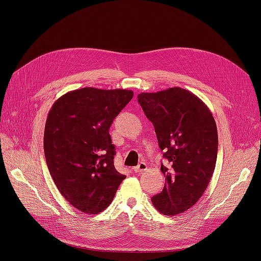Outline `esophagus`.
Segmentation results:
<instances>
[{
    "label": "esophagus",
    "mask_w": 261,
    "mask_h": 261,
    "mask_svg": "<svg viewBox=\"0 0 261 261\" xmlns=\"http://www.w3.org/2000/svg\"><path fill=\"white\" fill-rule=\"evenodd\" d=\"M147 164L146 163H144V162H142V163H140L138 166L136 167H134L133 168V170L135 171V172H144V171H146L147 170Z\"/></svg>",
    "instance_id": "obj_1"
}]
</instances>
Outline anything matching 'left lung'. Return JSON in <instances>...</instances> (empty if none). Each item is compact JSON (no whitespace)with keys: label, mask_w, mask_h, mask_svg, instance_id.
Returning <instances> with one entry per match:
<instances>
[{"label":"left lung","mask_w":261,"mask_h":261,"mask_svg":"<svg viewBox=\"0 0 261 261\" xmlns=\"http://www.w3.org/2000/svg\"><path fill=\"white\" fill-rule=\"evenodd\" d=\"M139 102L155 129L159 146L169 167L162 193L151 198L163 215L175 216L193 207L207 188L218 152L216 121L198 96L182 88L141 93Z\"/></svg>","instance_id":"1"}]
</instances>
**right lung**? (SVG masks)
Here are the masks:
<instances>
[{
  "label": "right lung",
  "instance_id": "obj_1",
  "mask_svg": "<svg viewBox=\"0 0 261 261\" xmlns=\"http://www.w3.org/2000/svg\"><path fill=\"white\" fill-rule=\"evenodd\" d=\"M131 90L82 88L54 102L44 129L47 168L64 199L86 214L105 211L126 176L114 167L109 129Z\"/></svg>",
  "mask_w": 261,
  "mask_h": 261
}]
</instances>
